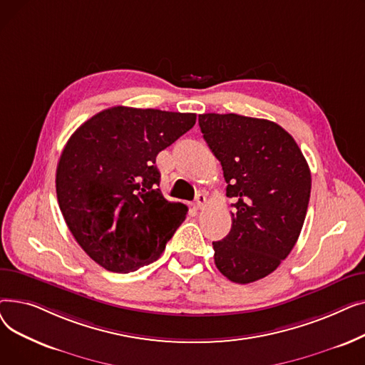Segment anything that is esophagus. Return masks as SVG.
Masks as SVG:
<instances>
[{
	"instance_id": "34e87169",
	"label": "esophagus",
	"mask_w": 365,
	"mask_h": 365,
	"mask_svg": "<svg viewBox=\"0 0 365 365\" xmlns=\"http://www.w3.org/2000/svg\"><path fill=\"white\" fill-rule=\"evenodd\" d=\"M207 204V197L204 194H198L197 195V201H195V208L197 210H202Z\"/></svg>"
}]
</instances>
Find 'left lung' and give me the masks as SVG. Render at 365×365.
Returning <instances> with one entry per match:
<instances>
[{"instance_id": "obj_1", "label": "left lung", "mask_w": 365, "mask_h": 365, "mask_svg": "<svg viewBox=\"0 0 365 365\" xmlns=\"http://www.w3.org/2000/svg\"><path fill=\"white\" fill-rule=\"evenodd\" d=\"M200 128L220 161L234 198L232 227L213 242L217 269L248 284L274 272L290 255L308 212L311 170L296 140L269 120L202 113Z\"/></svg>"}]
</instances>
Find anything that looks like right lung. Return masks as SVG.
<instances>
[{"instance_id":"obj_1","label":"right lung","mask_w":365,"mask_h":365,"mask_svg":"<svg viewBox=\"0 0 365 365\" xmlns=\"http://www.w3.org/2000/svg\"><path fill=\"white\" fill-rule=\"evenodd\" d=\"M195 113L113 106L81 124L56 170L61 212L83 250L127 274L157 260L186 217L167 201L158 153L195 125Z\"/></svg>"}]
</instances>
